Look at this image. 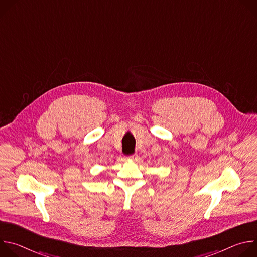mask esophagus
<instances>
[{"instance_id":"34e87169","label":"esophagus","mask_w":257,"mask_h":257,"mask_svg":"<svg viewBox=\"0 0 257 257\" xmlns=\"http://www.w3.org/2000/svg\"><path fill=\"white\" fill-rule=\"evenodd\" d=\"M137 158H138L137 155H132V156H129V157H128V159H129V160H132V161H136Z\"/></svg>"}]
</instances>
